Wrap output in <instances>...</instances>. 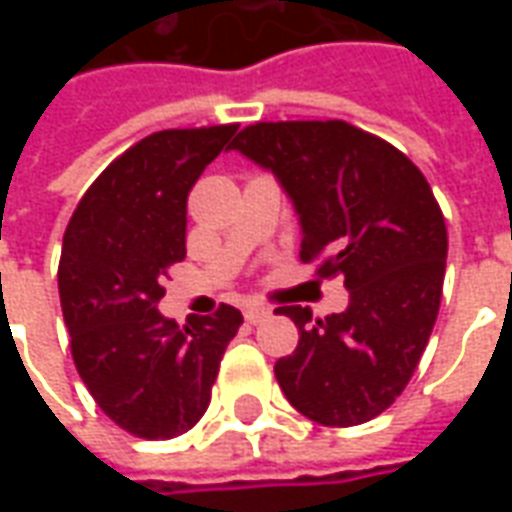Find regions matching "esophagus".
Wrapping results in <instances>:
<instances>
[{
	"label": "esophagus",
	"instance_id": "obj_1",
	"mask_svg": "<svg viewBox=\"0 0 512 512\" xmlns=\"http://www.w3.org/2000/svg\"><path fill=\"white\" fill-rule=\"evenodd\" d=\"M244 318L252 323V326H257V323H266L268 318H271V310L263 307V304H249L244 310Z\"/></svg>",
	"mask_w": 512,
	"mask_h": 512
}]
</instances>
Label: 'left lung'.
Segmentation results:
<instances>
[{
	"label": "left lung",
	"mask_w": 512,
	"mask_h": 512,
	"mask_svg": "<svg viewBox=\"0 0 512 512\" xmlns=\"http://www.w3.org/2000/svg\"><path fill=\"white\" fill-rule=\"evenodd\" d=\"M230 150L279 180L301 224V260L340 274L348 307L321 321L279 307L299 326L274 365L290 406L351 428L378 417L414 376L439 315L447 227L428 180L397 147L343 120L255 123Z\"/></svg>",
	"instance_id": "8db88e82"
}]
</instances>
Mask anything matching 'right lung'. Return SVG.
I'll return each instance as SVG.
<instances>
[{"label": "right lung", "mask_w": 512, "mask_h": 512, "mask_svg": "<svg viewBox=\"0 0 512 512\" xmlns=\"http://www.w3.org/2000/svg\"><path fill=\"white\" fill-rule=\"evenodd\" d=\"M238 126L169 128L112 161L73 211L60 304L79 376L106 417L139 439H175L211 403L224 348L244 323L222 304L186 326L158 312L186 257V200Z\"/></svg>", "instance_id": "add662e5"}]
</instances>
